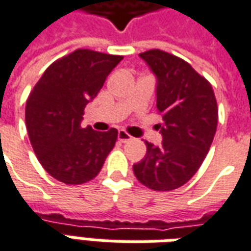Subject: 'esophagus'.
Listing matches in <instances>:
<instances>
[{
  "label": "esophagus",
  "mask_w": 251,
  "mask_h": 251,
  "mask_svg": "<svg viewBox=\"0 0 251 251\" xmlns=\"http://www.w3.org/2000/svg\"><path fill=\"white\" fill-rule=\"evenodd\" d=\"M118 140H120L121 142H129L133 140V137H131L127 131L122 129V130L118 131Z\"/></svg>",
  "instance_id": "34e87169"
}]
</instances>
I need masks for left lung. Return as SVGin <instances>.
I'll list each match as a JSON object with an SVG mask.
<instances>
[{
  "label": "left lung",
  "mask_w": 251,
  "mask_h": 251,
  "mask_svg": "<svg viewBox=\"0 0 251 251\" xmlns=\"http://www.w3.org/2000/svg\"><path fill=\"white\" fill-rule=\"evenodd\" d=\"M157 76V110L163 118L160 147L147 144V154L133 165L138 181L153 191L184 185L204 161L218 125L211 83L192 66L161 51L140 53Z\"/></svg>",
  "instance_id": "left-lung-1"
}]
</instances>
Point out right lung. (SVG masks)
Here are the masks:
<instances>
[{
	"label": "right lung",
	"mask_w": 251,
	"mask_h": 251,
	"mask_svg": "<svg viewBox=\"0 0 251 251\" xmlns=\"http://www.w3.org/2000/svg\"><path fill=\"white\" fill-rule=\"evenodd\" d=\"M120 55L75 50L48 67L30 91L25 124L43 168L67 185L93 180L114 148L118 130L82 127L86 104L97 97Z\"/></svg>",
	"instance_id": "add662e5"
}]
</instances>
